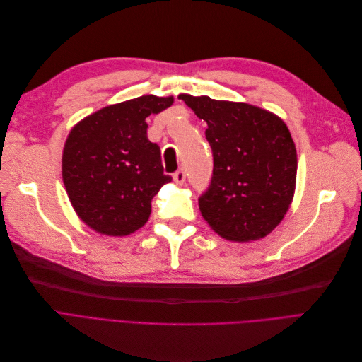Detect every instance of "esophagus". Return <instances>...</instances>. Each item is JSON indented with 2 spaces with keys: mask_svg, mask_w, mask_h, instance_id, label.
<instances>
[{
  "mask_svg": "<svg viewBox=\"0 0 362 362\" xmlns=\"http://www.w3.org/2000/svg\"><path fill=\"white\" fill-rule=\"evenodd\" d=\"M174 181L178 184V185H181V184H184V181H185V172L182 170V169H178L175 174H174Z\"/></svg>",
  "mask_w": 362,
  "mask_h": 362,
  "instance_id": "esophagus-1",
  "label": "esophagus"
}]
</instances>
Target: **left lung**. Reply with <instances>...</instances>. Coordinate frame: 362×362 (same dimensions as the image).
Returning a JSON list of instances; mask_svg holds the SVG:
<instances>
[{
  "instance_id": "8db88e82",
  "label": "left lung",
  "mask_w": 362,
  "mask_h": 362,
  "mask_svg": "<svg viewBox=\"0 0 362 362\" xmlns=\"http://www.w3.org/2000/svg\"><path fill=\"white\" fill-rule=\"evenodd\" d=\"M206 120L214 170L199 197L203 218L223 238L250 242L279 226L293 199L296 147L286 124L247 103L181 94Z\"/></svg>"
}]
</instances>
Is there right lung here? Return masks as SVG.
Listing matches in <instances>:
<instances>
[{"mask_svg":"<svg viewBox=\"0 0 362 362\" xmlns=\"http://www.w3.org/2000/svg\"><path fill=\"white\" fill-rule=\"evenodd\" d=\"M172 101L136 97L90 115L69 134L63 182L79 218L97 233L128 235L141 228L153 197L172 181L163 174L160 147L147 139L146 122Z\"/></svg>","mask_w":362,"mask_h":362,"instance_id":"right-lung-1","label":"right lung"}]
</instances>
